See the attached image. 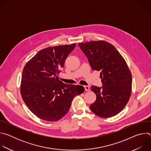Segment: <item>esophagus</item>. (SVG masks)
Listing matches in <instances>:
<instances>
[{
    "label": "esophagus",
    "instance_id": "obj_1",
    "mask_svg": "<svg viewBox=\"0 0 151 151\" xmlns=\"http://www.w3.org/2000/svg\"><path fill=\"white\" fill-rule=\"evenodd\" d=\"M84 88H85V90L86 91H90V88L89 86H84Z\"/></svg>",
    "mask_w": 151,
    "mask_h": 151
}]
</instances>
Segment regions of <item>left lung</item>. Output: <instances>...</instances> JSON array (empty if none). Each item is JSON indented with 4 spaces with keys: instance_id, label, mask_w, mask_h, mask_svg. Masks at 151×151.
Masks as SVG:
<instances>
[{
    "instance_id": "obj_1",
    "label": "left lung",
    "mask_w": 151,
    "mask_h": 151,
    "mask_svg": "<svg viewBox=\"0 0 151 151\" xmlns=\"http://www.w3.org/2000/svg\"><path fill=\"white\" fill-rule=\"evenodd\" d=\"M78 46L87 57L93 70L100 71L102 87L91 86L96 100L91 111L101 118H110L125 107L132 94V76L122 56L110 43L90 41Z\"/></svg>"
}]
</instances>
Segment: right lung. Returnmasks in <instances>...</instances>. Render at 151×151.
<instances>
[{
	"label": "right lung",
	"instance_id": "add662e5",
	"mask_svg": "<svg viewBox=\"0 0 151 151\" xmlns=\"http://www.w3.org/2000/svg\"><path fill=\"white\" fill-rule=\"evenodd\" d=\"M76 44L46 48L25 65L20 92L30 111L39 118L57 121L68 112L73 98L83 93V86L64 83L58 75Z\"/></svg>",
	"mask_w": 151,
	"mask_h": 151
}]
</instances>
